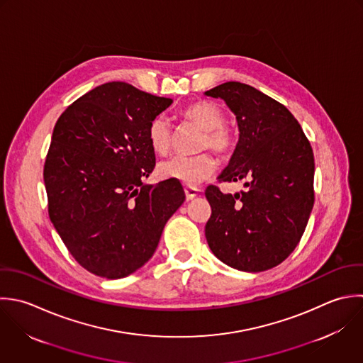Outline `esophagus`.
<instances>
[{"label":"esophagus","instance_id":"1","mask_svg":"<svg viewBox=\"0 0 363 363\" xmlns=\"http://www.w3.org/2000/svg\"><path fill=\"white\" fill-rule=\"evenodd\" d=\"M185 196L188 201H192L194 198H196L201 194L199 188H194V186H185Z\"/></svg>","mask_w":363,"mask_h":363}]
</instances>
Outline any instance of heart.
<instances>
[{"label": "heart", "instance_id": "1", "mask_svg": "<svg viewBox=\"0 0 363 363\" xmlns=\"http://www.w3.org/2000/svg\"><path fill=\"white\" fill-rule=\"evenodd\" d=\"M181 116L203 130L199 141V150H212L216 155L229 157L236 147L233 131L225 124L223 111L211 101H196L188 104ZM148 141L157 154H167L172 143V127L167 117L157 116L148 125ZM216 169L215 160L208 152L194 157L177 155L160 164L158 172L162 178L177 179L189 186L199 185L213 175Z\"/></svg>", "mask_w": 363, "mask_h": 363}]
</instances>
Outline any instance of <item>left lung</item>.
Returning <instances> with one entry per match:
<instances>
[{
	"label": "left lung",
	"instance_id": "1",
	"mask_svg": "<svg viewBox=\"0 0 363 363\" xmlns=\"http://www.w3.org/2000/svg\"><path fill=\"white\" fill-rule=\"evenodd\" d=\"M236 114L235 154L219 182L246 181V191L222 194L209 185L212 208L205 236L225 264L250 273L279 266L298 245L314 205V154L297 118L260 90L226 82L206 91Z\"/></svg>",
	"mask_w": 363,
	"mask_h": 363
}]
</instances>
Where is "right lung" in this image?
<instances>
[{"mask_svg": "<svg viewBox=\"0 0 363 363\" xmlns=\"http://www.w3.org/2000/svg\"><path fill=\"white\" fill-rule=\"evenodd\" d=\"M171 103L110 82L74 100L55 124L43 165L48 213L91 274L121 279L140 269L185 201L177 179L143 184L155 168L148 125Z\"/></svg>", "mask_w": 363, "mask_h": 363, "instance_id": "obj_1", "label": "right lung"}]
</instances>
